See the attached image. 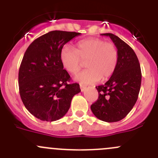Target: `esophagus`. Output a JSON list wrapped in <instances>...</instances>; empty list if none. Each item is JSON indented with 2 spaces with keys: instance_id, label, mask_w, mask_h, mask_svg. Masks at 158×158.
Masks as SVG:
<instances>
[{
  "instance_id": "obj_1",
  "label": "esophagus",
  "mask_w": 158,
  "mask_h": 158,
  "mask_svg": "<svg viewBox=\"0 0 158 158\" xmlns=\"http://www.w3.org/2000/svg\"><path fill=\"white\" fill-rule=\"evenodd\" d=\"M85 88H86V87H85V85H80V89H81V91H82V92H84V91H85Z\"/></svg>"
}]
</instances>
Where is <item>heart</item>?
Returning <instances> with one entry per match:
<instances>
[{
    "instance_id": "1",
    "label": "heart",
    "mask_w": 158,
    "mask_h": 158,
    "mask_svg": "<svg viewBox=\"0 0 158 158\" xmlns=\"http://www.w3.org/2000/svg\"><path fill=\"white\" fill-rule=\"evenodd\" d=\"M118 53L115 46L99 38H89L79 41L76 49L65 45L60 52L63 68L70 73H76L85 61L84 71L75 76V80L82 84H92L100 79L111 77L117 67Z\"/></svg>"
}]
</instances>
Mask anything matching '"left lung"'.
Wrapping results in <instances>:
<instances>
[{
	"mask_svg": "<svg viewBox=\"0 0 158 158\" xmlns=\"http://www.w3.org/2000/svg\"><path fill=\"white\" fill-rule=\"evenodd\" d=\"M109 36L118 49V60L112 76L104 85L95 88L98 98L91 106L97 118L106 122L123 119L134 107L141 89V71L136 54L131 47L112 33Z\"/></svg>",
	"mask_w": 158,
	"mask_h": 158,
	"instance_id": "1",
	"label": "left lung"
}]
</instances>
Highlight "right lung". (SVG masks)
Here are the masks:
<instances>
[{"label":"right lung","instance_id":"right-lung-1","mask_svg":"<svg viewBox=\"0 0 158 158\" xmlns=\"http://www.w3.org/2000/svg\"><path fill=\"white\" fill-rule=\"evenodd\" d=\"M80 33L53 30L35 40L25 52L19 69L20 95L26 109L38 119L54 122L63 118L73 97L81 92L78 83L69 84L60 52Z\"/></svg>","mask_w":158,"mask_h":158}]
</instances>
